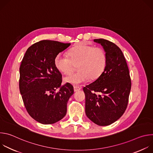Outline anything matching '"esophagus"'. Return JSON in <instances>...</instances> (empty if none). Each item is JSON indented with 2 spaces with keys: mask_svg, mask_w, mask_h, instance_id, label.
<instances>
[{
  "mask_svg": "<svg viewBox=\"0 0 153 153\" xmlns=\"http://www.w3.org/2000/svg\"><path fill=\"white\" fill-rule=\"evenodd\" d=\"M80 90V88L79 86H74V92H76L77 91H79Z\"/></svg>",
  "mask_w": 153,
  "mask_h": 153,
  "instance_id": "34e87169",
  "label": "esophagus"
}]
</instances>
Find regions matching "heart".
I'll list each match as a JSON object with an SVG mask.
<instances>
[{
  "mask_svg": "<svg viewBox=\"0 0 153 153\" xmlns=\"http://www.w3.org/2000/svg\"><path fill=\"white\" fill-rule=\"evenodd\" d=\"M107 56L103 49L79 43L68 53V57L59 53L55 57L56 69L64 74L71 73L77 66L78 72L64 78L65 82L79 85L90 79L96 80L103 73Z\"/></svg>",
  "mask_w": 153,
  "mask_h": 153,
  "instance_id": "b5f03b06",
  "label": "heart"
}]
</instances>
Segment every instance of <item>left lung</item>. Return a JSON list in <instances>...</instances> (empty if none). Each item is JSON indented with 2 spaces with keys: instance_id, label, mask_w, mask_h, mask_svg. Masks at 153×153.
Wrapping results in <instances>:
<instances>
[{
  "instance_id": "obj_1",
  "label": "left lung",
  "mask_w": 153,
  "mask_h": 153,
  "mask_svg": "<svg viewBox=\"0 0 153 153\" xmlns=\"http://www.w3.org/2000/svg\"><path fill=\"white\" fill-rule=\"evenodd\" d=\"M94 41L103 47L107 62L102 75L83 88L85 94V113L94 123L107 126L117 120L125 111L131 82L121 50L106 39ZM97 92L100 94L97 95Z\"/></svg>"
}]
</instances>
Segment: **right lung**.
I'll return each mask as SVG.
<instances>
[{"label":"right lung","instance_id":"obj_1","mask_svg":"<svg viewBox=\"0 0 153 153\" xmlns=\"http://www.w3.org/2000/svg\"><path fill=\"white\" fill-rule=\"evenodd\" d=\"M71 43L43 40L27 50L22 60L19 90L26 110L38 122L53 124L66 115L67 102L74 93L73 86H62V74L54 65L56 56ZM60 88L57 93L55 90Z\"/></svg>","mask_w":153,"mask_h":153}]
</instances>
